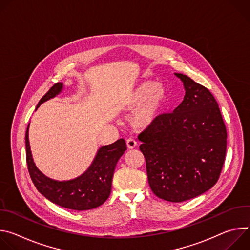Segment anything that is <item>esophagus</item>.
I'll return each instance as SVG.
<instances>
[{"label":"esophagus","mask_w":250,"mask_h":250,"mask_svg":"<svg viewBox=\"0 0 250 250\" xmlns=\"http://www.w3.org/2000/svg\"><path fill=\"white\" fill-rule=\"evenodd\" d=\"M136 146H137V144H136V141L133 138H128L126 140V146H127L128 149H133Z\"/></svg>","instance_id":"34e87169"}]
</instances>
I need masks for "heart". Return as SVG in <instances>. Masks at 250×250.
Instances as JSON below:
<instances>
[{
  "mask_svg": "<svg viewBox=\"0 0 250 250\" xmlns=\"http://www.w3.org/2000/svg\"><path fill=\"white\" fill-rule=\"evenodd\" d=\"M166 99L167 92L162 84L152 81L140 84L125 101L127 108L137 109L131 118L132 125L136 127L150 125Z\"/></svg>",
  "mask_w": 250,
  "mask_h": 250,
  "instance_id": "heart-1",
  "label": "heart"
}]
</instances>
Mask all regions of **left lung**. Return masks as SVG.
I'll list each match as a JSON object with an SVG mask.
<instances>
[{"label":"left lung","mask_w":250,"mask_h":250,"mask_svg":"<svg viewBox=\"0 0 250 250\" xmlns=\"http://www.w3.org/2000/svg\"><path fill=\"white\" fill-rule=\"evenodd\" d=\"M175 75L184 84V100L172 113L157 116L138 139L151 191L162 200L180 203L218 182L228 134L212 94L187 75Z\"/></svg>","instance_id":"obj_1"}]
</instances>
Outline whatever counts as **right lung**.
Segmentation results:
<instances>
[{"label":"right lung","mask_w":250,"mask_h":250,"mask_svg":"<svg viewBox=\"0 0 250 250\" xmlns=\"http://www.w3.org/2000/svg\"><path fill=\"white\" fill-rule=\"evenodd\" d=\"M62 83L54 84L41 99L37 109L45 101L58 95ZM28 126L25 132L26 163L31 180L39 192L50 202L75 210H87L104 204L110 197L116 165L126 150L125 139L121 138L109 146H102L88 170L69 181H55L44 176L35 166L28 141Z\"/></svg>","instance_id":"1"}]
</instances>
